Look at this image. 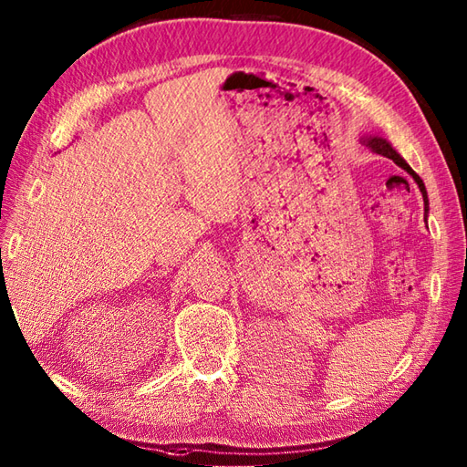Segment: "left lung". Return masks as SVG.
<instances>
[{"label":"left lung","mask_w":467,"mask_h":467,"mask_svg":"<svg viewBox=\"0 0 467 467\" xmlns=\"http://www.w3.org/2000/svg\"><path fill=\"white\" fill-rule=\"evenodd\" d=\"M363 144L367 146V148H371L373 152H377V154H381V156H385V158H391V161L398 164V166H401L405 172H410L411 176H413V181L418 182V186H420V191H421V194H423V204H425V211H428V192H425V186H423V181L421 178L413 172V168L403 161V158L393 150V146L385 140V138H379V136H367V138H363Z\"/></svg>","instance_id":"left-lung-1"}]
</instances>
